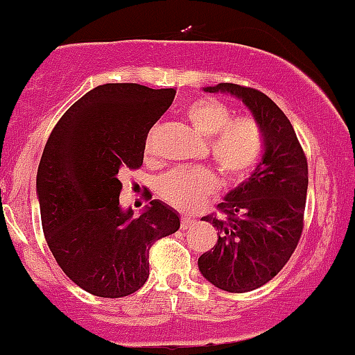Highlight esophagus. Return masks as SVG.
<instances>
[{"label":"esophagus","mask_w":355,"mask_h":355,"mask_svg":"<svg viewBox=\"0 0 355 355\" xmlns=\"http://www.w3.org/2000/svg\"><path fill=\"white\" fill-rule=\"evenodd\" d=\"M192 223H194V220H192L191 216H182V220H180V227H182V230H187L189 227L192 225Z\"/></svg>","instance_id":"1"}]
</instances>
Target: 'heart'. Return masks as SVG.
Segmentation results:
<instances>
[{"label": "heart", "mask_w": 355, "mask_h": 355, "mask_svg": "<svg viewBox=\"0 0 355 355\" xmlns=\"http://www.w3.org/2000/svg\"><path fill=\"white\" fill-rule=\"evenodd\" d=\"M185 118L199 135L209 139V156L225 180H243L260 159L263 135L258 123L250 118L234 119L232 109L223 102L199 98L185 109ZM150 144L153 133L146 140V153ZM215 191V173L205 166L175 168L156 182L157 196L182 211L194 209Z\"/></svg>", "instance_id": "b5f03b06"}]
</instances>
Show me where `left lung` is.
<instances>
[{
  "instance_id": "left-lung-1",
  "label": "left lung",
  "mask_w": 355,
  "mask_h": 355,
  "mask_svg": "<svg viewBox=\"0 0 355 355\" xmlns=\"http://www.w3.org/2000/svg\"><path fill=\"white\" fill-rule=\"evenodd\" d=\"M209 94L243 101L263 135V156L248 180L220 202L222 215H206L218 230L216 244L199 257L202 276L229 293H246L269 283L293 254L304 230L307 157L290 119L254 88L220 83Z\"/></svg>"
}]
</instances>
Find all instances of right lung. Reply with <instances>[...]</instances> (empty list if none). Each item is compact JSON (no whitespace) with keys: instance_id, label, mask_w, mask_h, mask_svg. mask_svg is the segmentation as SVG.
I'll return each mask as SVG.
<instances>
[{"instance_id":"1","label":"right lung","mask_w":355,"mask_h":355,"mask_svg":"<svg viewBox=\"0 0 355 355\" xmlns=\"http://www.w3.org/2000/svg\"><path fill=\"white\" fill-rule=\"evenodd\" d=\"M177 92L137 83L101 85L65 111L50 133L36 191L50 251L88 293L121 298L149 277V250L180 229L173 208L153 199L140 215L119 205V173L144 163L147 133Z\"/></svg>"}]
</instances>
